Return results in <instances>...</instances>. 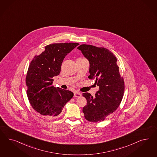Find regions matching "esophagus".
Listing matches in <instances>:
<instances>
[{
	"label": "esophagus",
	"mask_w": 157,
	"mask_h": 157,
	"mask_svg": "<svg viewBox=\"0 0 157 157\" xmlns=\"http://www.w3.org/2000/svg\"><path fill=\"white\" fill-rule=\"evenodd\" d=\"M81 96V94L80 92H75L74 93V97L75 98H79Z\"/></svg>",
	"instance_id": "obj_1"
}]
</instances>
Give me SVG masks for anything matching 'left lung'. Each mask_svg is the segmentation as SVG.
<instances>
[{
  "mask_svg": "<svg viewBox=\"0 0 157 157\" xmlns=\"http://www.w3.org/2000/svg\"><path fill=\"white\" fill-rule=\"evenodd\" d=\"M77 48L90 62L88 78L95 79L99 88L95 97L88 92L82 94L87 101L82 109L84 117L88 121H104L117 109L124 93V81L116 57L103 47L81 44Z\"/></svg>",
  "mask_w": 157,
  "mask_h": 157,
  "instance_id": "obj_1",
  "label": "left lung"
}]
</instances>
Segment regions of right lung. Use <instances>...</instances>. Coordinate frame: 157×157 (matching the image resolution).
<instances>
[{
	"label": "right lung",
	"mask_w": 157,
	"mask_h": 157,
	"mask_svg": "<svg viewBox=\"0 0 157 157\" xmlns=\"http://www.w3.org/2000/svg\"><path fill=\"white\" fill-rule=\"evenodd\" d=\"M79 45L77 43H54L30 62L26 77V94L33 109L48 118L61 114L73 96L71 91L52 86L53 77L59 75L63 59Z\"/></svg>",
	"instance_id": "right-lung-1"
}]
</instances>
